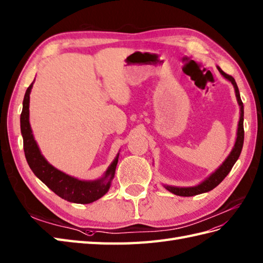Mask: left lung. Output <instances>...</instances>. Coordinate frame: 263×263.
<instances>
[{
    "instance_id": "left-lung-1",
    "label": "left lung",
    "mask_w": 263,
    "mask_h": 263,
    "mask_svg": "<svg viewBox=\"0 0 263 263\" xmlns=\"http://www.w3.org/2000/svg\"><path fill=\"white\" fill-rule=\"evenodd\" d=\"M217 70H219L220 73L229 80L230 82L233 85L234 91H235V97L236 101L240 106V119H239V124H238V130H236V138H235V143L232 151L230 152L228 157L226 158L219 167H217L212 174L208 176L205 180L201 182L200 184L194 185V186H187V187H183V186H172V185H163V186L167 190L171 193L178 195V196H194L197 194H202V193H206V192L213 190L216 187L224 178L227 177V175L230 173V171L232 170L233 165L235 162L238 161V158L241 154L242 147H243V140H245V129H243V115H245V110H243V102L240 97V92H239V88L236 86V82L234 80L233 77L227 74L226 72L220 67H216Z\"/></svg>"
}]
</instances>
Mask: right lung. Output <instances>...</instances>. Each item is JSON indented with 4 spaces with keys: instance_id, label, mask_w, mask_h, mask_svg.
Listing matches in <instances>:
<instances>
[{
    "instance_id": "add662e5",
    "label": "right lung",
    "mask_w": 263,
    "mask_h": 263,
    "mask_svg": "<svg viewBox=\"0 0 263 263\" xmlns=\"http://www.w3.org/2000/svg\"><path fill=\"white\" fill-rule=\"evenodd\" d=\"M33 82L25 91L20 118L23 148L30 168L41 182L63 200L78 204H88L99 200L110 189L111 181L115 177V172H116L119 153L109 165V167L107 168L105 174L93 181L79 180V178L70 176L51 165L41 154L30 125V93L32 87H33Z\"/></svg>"
}]
</instances>
